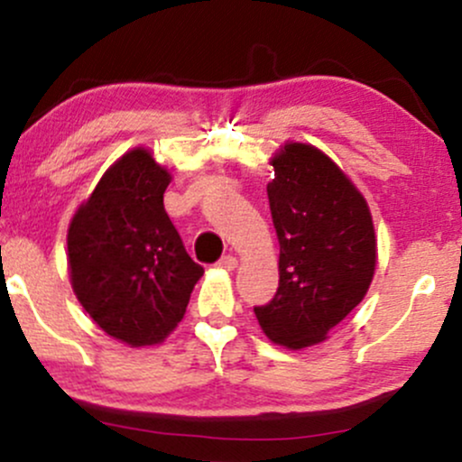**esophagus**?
I'll use <instances>...</instances> for the list:
<instances>
[{"instance_id":"esophagus-1","label":"esophagus","mask_w":462,"mask_h":462,"mask_svg":"<svg viewBox=\"0 0 462 462\" xmlns=\"http://www.w3.org/2000/svg\"><path fill=\"white\" fill-rule=\"evenodd\" d=\"M236 264H238L236 258L232 256V254H226V256H221V258H219V263H217V267L226 269V272H235Z\"/></svg>"}]
</instances>
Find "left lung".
<instances>
[{"label": "left lung", "instance_id": "left-lung-1", "mask_svg": "<svg viewBox=\"0 0 462 462\" xmlns=\"http://www.w3.org/2000/svg\"><path fill=\"white\" fill-rule=\"evenodd\" d=\"M269 208L280 243L273 300L254 306L280 346H315L360 304L375 269L367 201L326 153L289 143L273 158Z\"/></svg>", "mask_w": 462, "mask_h": 462}]
</instances>
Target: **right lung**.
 <instances>
[{
    "mask_svg": "<svg viewBox=\"0 0 462 462\" xmlns=\"http://www.w3.org/2000/svg\"><path fill=\"white\" fill-rule=\"evenodd\" d=\"M169 176L147 150L121 156L69 227V272L79 304L128 346L161 343L182 321L204 267L164 213Z\"/></svg>",
    "mask_w": 462,
    "mask_h": 462,
    "instance_id": "obj_1",
    "label": "right lung"
}]
</instances>
